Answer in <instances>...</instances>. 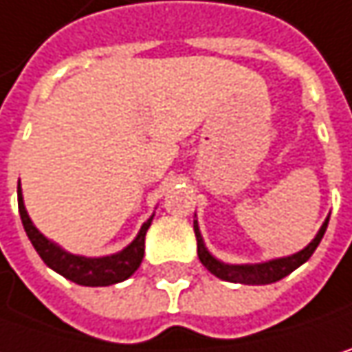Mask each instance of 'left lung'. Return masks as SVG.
<instances>
[{
    "instance_id": "left-lung-1",
    "label": "left lung",
    "mask_w": 352,
    "mask_h": 352,
    "mask_svg": "<svg viewBox=\"0 0 352 352\" xmlns=\"http://www.w3.org/2000/svg\"><path fill=\"white\" fill-rule=\"evenodd\" d=\"M331 217V215H329ZM329 217L324 219V223L320 226L318 234L314 236V240L310 241L304 250L292 254V256H284V258H276L268 262H260V264H228L217 260L208 248L204 236L199 232V223L197 219H193V230H195V238H197V256L201 260V264L208 268L213 276H217L219 280H228L234 284H250V286H262V284H272L282 280L284 276H288L290 272H294L298 266H302L304 262L314 254V250L318 248V243L322 240L327 226H329Z\"/></svg>"
}]
</instances>
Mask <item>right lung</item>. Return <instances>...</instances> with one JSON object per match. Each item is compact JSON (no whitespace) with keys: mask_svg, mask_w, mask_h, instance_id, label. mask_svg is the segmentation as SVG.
<instances>
[{"mask_svg":"<svg viewBox=\"0 0 352 352\" xmlns=\"http://www.w3.org/2000/svg\"><path fill=\"white\" fill-rule=\"evenodd\" d=\"M17 208H19V217L23 223V230L44 264L64 276L66 280H72L80 286H111L118 284L126 278H131L137 268L141 266L144 256V236L146 230L153 221V215L144 221L137 234V238L131 241L126 248L120 252L111 254V256H100V258H88L80 254H72L58 245L56 241L46 238L30 219L28 209L23 206V195H21V185L17 183Z\"/></svg>","mask_w":352,"mask_h":352,"instance_id":"add662e5","label":"right lung"}]
</instances>
